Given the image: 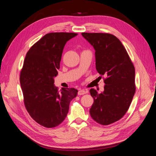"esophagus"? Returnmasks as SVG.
Listing matches in <instances>:
<instances>
[{
    "label": "esophagus",
    "mask_w": 156,
    "mask_h": 156,
    "mask_svg": "<svg viewBox=\"0 0 156 156\" xmlns=\"http://www.w3.org/2000/svg\"><path fill=\"white\" fill-rule=\"evenodd\" d=\"M87 93V92L85 90H79V92H78V95H84V94H85Z\"/></svg>",
    "instance_id": "esophagus-1"
}]
</instances>
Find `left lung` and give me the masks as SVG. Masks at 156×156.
<instances>
[{
    "mask_svg": "<svg viewBox=\"0 0 156 156\" xmlns=\"http://www.w3.org/2000/svg\"><path fill=\"white\" fill-rule=\"evenodd\" d=\"M81 34L96 51L98 72L107 77L103 92L90 90L94 98L90 114L97 123L107 126L119 120L128 110L136 89L135 68L124 45L115 36L108 33Z\"/></svg>",
    "mask_w": 156,
    "mask_h": 156,
    "instance_id": "obj_1",
    "label": "left lung"
}]
</instances>
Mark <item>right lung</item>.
Wrapping results in <instances>:
<instances>
[{"instance_id": "1", "label": "right lung", "mask_w": 156, "mask_h": 156, "mask_svg": "<svg viewBox=\"0 0 156 156\" xmlns=\"http://www.w3.org/2000/svg\"><path fill=\"white\" fill-rule=\"evenodd\" d=\"M77 35L72 32H51L33 45L26 55L20 73V84L26 109L37 123L45 127L58 126L64 120L70 101L77 90L58 91L54 78L65 44Z\"/></svg>"}]
</instances>
